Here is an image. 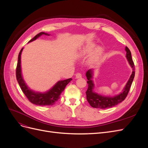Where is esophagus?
Returning <instances> with one entry per match:
<instances>
[{
    "mask_svg": "<svg viewBox=\"0 0 148 148\" xmlns=\"http://www.w3.org/2000/svg\"><path fill=\"white\" fill-rule=\"evenodd\" d=\"M82 77V75L79 73H78L76 74V78H79Z\"/></svg>",
    "mask_w": 148,
    "mask_h": 148,
    "instance_id": "obj_1",
    "label": "esophagus"
}]
</instances>
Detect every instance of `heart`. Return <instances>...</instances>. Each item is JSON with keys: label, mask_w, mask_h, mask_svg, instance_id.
<instances>
[{"label": "heart", "mask_w": 148, "mask_h": 148, "mask_svg": "<svg viewBox=\"0 0 148 148\" xmlns=\"http://www.w3.org/2000/svg\"><path fill=\"white\" fill-rule=\"evenodd\" d=\"M94 46H95L94 44H91V45H89V46H86V47H85L84 49H83V51L82 52V55H83V56L86 55V54H87V53L91 52V51H92V49L94 47ZM102 48H101V47L97 48L96 49V56H99L101 53H102Z\"/></svg>", "instance_id": "1"}]
</instances>
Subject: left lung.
<instances>
[{"mask_svg":"<svg viewBox=\"0 0 148 148\" xmlns=\"http://www.w3.org/2000/svg\"><path fill=\"white\" fill-rule=\"evenodd\" d=\"M125 51L127 52L126 57L128 61L129 64L130 65L133 69L132 73L130 77L128 82L127 83L126 86H125L122 92H120L119 95H117L114 97H106L104 96H101L100 95L96 93L93 91L95 84L93 83L92 80V70L91 69L89 70L86 71V76L88 79L87 83L88 85V89L86 92V99L89 104L94 108H99V109H107L110 107H112L116 105L119 104V103L122 102L125 100V98L127 96L128 93L131 88L132 82L133 81L134 77L135 74V68L134 62L132 58V53L130 49L126 47Z\"/></svg>","mask_w":148,"mask_h":148,"instance_id":"obj_1","label":"left lung"}]
</instances>
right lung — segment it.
Masks as SVG:
<instances>
[{"mask_svg":"<svg viewBox=\"0 0 148 148\" xmlns=\"http://www.w3.org/2000/svg\"><path fill=\"white\" fill-rule=\"evenodd\" d=\"M49 35L47 33L44 32H41L35 36L31 39L29 42L33 41L34 40L39 38L41 35ZM23 48L21 49V51L18 54V62L17 66L16 69V77L17 82L18 83L20 86L21 89L22 91L25 94L26 97L28 98V99L33 103L34 104L38 106H52L58 101L60 98L61 93L63 92L65 86L71 81V78H69L65 80H61L58 82L54 86H53L51 89L46 92L41 93V92H36L28 87L26 84L24 79L22 77L21 71V52L23 51Z\"/></svg>","mask_w":148,"mask_h":148,"instance_id":"right-lung-1","label":"right lung"}]
</instances>
